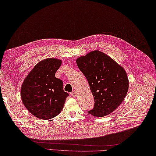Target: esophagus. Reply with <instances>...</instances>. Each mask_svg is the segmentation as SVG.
Returning <instances> with one entry per match:
<instances>
[{
  "instance_id": "esophagus-1",
  "label": "esophagus",
  "mask_w": 156,
  "mask_h": 156,
  "mask_svg": "<svg viewBox=\"0 0 156 156\" xmlns=\"http://www.w3.org/2000/svg\"><path fill=\"white\" fill-rule=\"evenodd\" d=\"M70 95H71V96H72V97H76V96H77V92H76V91H72V93H70Z\"/></svg>"
}]
</instances>
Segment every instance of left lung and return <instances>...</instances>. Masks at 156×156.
<instances>
[{
	"instance_id": "8db88e82",
	"label": "left lung",
	"mask_w": 156,
	"mask_h": 156,
	"mask_svg": "<svg viewBox=\"0 0 156 156\" xmlns=\"http://www.w3.org/2000/svg\"><path fill=\"white\" fill-rule=\"evenodd\" d=\"M94 97V108L88 113L105 117L119 106L127 95L129 80L126 70L106 54L91 51L76 59Z\"/></svg>"
}]
</instances>
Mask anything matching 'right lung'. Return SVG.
Wrapping results in <instances>:
<instances>
[{"label":"right lung","mask_w":156,"mask_h":156,"mask_svg":"<svg viewBox=\"0 0 156 156\" xmlns=\"http://www.w3.org/2000/svg\"><path fill=\"white\" fill-rule=\"evenodd\" d=\"M62 61L55 58L42 60L33 67L22 84V102L33 116L50 119L63 109L69 96L63 89V81L55 77Z\"/></svg>","instance_id":"add662e5"}]
</instances>
